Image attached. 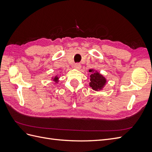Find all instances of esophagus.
I'll return each instance as SVG.
<instances>
[{"instance_id":"obj_1","label":"esophagus","mask_w":152,"mask_h":152,"mask_svg":"<svg viewBox=\"0 0 152 152\" xmlns=\"http://www.w3.org/2000/svg\"><path fill=\"white\" fill-rule=\"evenodd\" d=\"M74 67L77 69H80V67H81V65H80V64L79 63H75Z\"/></svg>"}]
</instances>
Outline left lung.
<instances>
[{
  "label": "left lung",
  "mask_w": 152,
  "mask_h": 152,
  "mask_svg": "<svg viewBox=\"0 0 152 152\" xmlns=\"http://www.w3.org/2000/svg\"><path fill=\"white\" fill-rule=\"evenodd\" d=\"M89 72H92L93 70H89ZM90 77L91 82L89 83V86L91 87L94 90L96 91L102 89L106 83V79H104V77L98 73H92L90 75Z\"/></svg>",
  "instance_id": "left-lung-1"
}]
</instances>
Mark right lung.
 <instances>
[{"label": "right lung", "mask_w": 152, "mask_h": 152, "mask_svg": "<svg viewBox=\"0 0 152 152\" xmlns=\"http://www.w3.org/2000/svg\"><path fill=\"white\" fill-rule=\"evenodd\" d=\"M57 79H58V77H54V80L55 81H56V80H57Z\"/></svg>", "instance_id": "right-lung-1"}]
</instances>
